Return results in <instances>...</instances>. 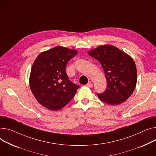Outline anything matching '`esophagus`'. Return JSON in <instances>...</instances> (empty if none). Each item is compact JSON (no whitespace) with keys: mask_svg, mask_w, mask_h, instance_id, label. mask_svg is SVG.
Masks as SVG:
<instances>
[{"mask_svg":"<svg viewBox=\"0 0 156 156\" xmlns=\"http://www.w3.org/2000/svg\"><path fill=\"white\" fill-rule=\"evenodd\" d=\"M86 86H87V87H93V84L92 83H90V82H89V83H87V84H86Z\"/></svg>","mask_w":156,"mask_h":156,"instance_id":"obj_1","label":"esophagus"}]
</instances>
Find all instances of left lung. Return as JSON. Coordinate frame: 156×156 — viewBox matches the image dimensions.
Masks as SVG:
<instances>
[{"mask_svg":"<svg viewBox=\"0 0 156 156\" xmlns=\"http://www.w3.org/2000/svg\"><path fill=\"white\" fill-rule=\"evenodd\" d=\"M101 65L107 80L104 93L98 94L102 101L118 105L133 93L136 84L137 72L133 58L116 47L105 44L87 52Z\"/></svg>","mask_w":156,"mask_h":156,"instance_id":"1","label":"left lung"}]
</instances>
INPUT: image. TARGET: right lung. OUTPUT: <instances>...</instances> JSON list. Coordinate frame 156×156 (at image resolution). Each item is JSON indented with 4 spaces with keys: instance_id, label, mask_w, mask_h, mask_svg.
Masks as SVG:
<instances>
[{
    "instance_id": "right-lung-1",
    "label": "right lung",
    "mask_w": 156,
    "mask_h": 156,
    "mask_svg": "<svg viewBox=\"0 0 156 156\" xmlns=\"http://www.w3.org/2000/svg\"><path fill=\"white\" fill-rule=\"evenodd\" d=\"M78 53L74 49L58 46L40 53L30 76V86L37 101L50 110L58 111L75 96L79 86L69 80L68 62Z\"/></svg>"
}]
</instances>
